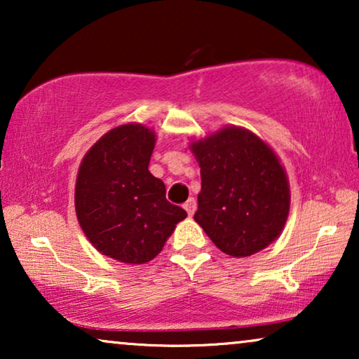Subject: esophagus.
Masks as SVG:
<instances>
[{"label": "esophagus", "mask_w": 359, "mask_h": 359, "mask_svg": "<svg viewBox=\"0 0 359 359\" xmlns=\"http://www.w3.org/2000/svg\"><path fill=\"white\" fill-rule=\"evenodd\" d=\"M183 208L186 209V212H188V215H193L194 210H196V201H194V198H189L188 201H186Z\"/></svg>", "instance_id": "1"}]
</instances>
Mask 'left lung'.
<instances>
[{
	"mask_svg": "<svg viewBox=\"0 0 359 359\" xmlns=\"http://www.w3.org/2000/svg\"><path fill=\"white\" fill-rule=\"evenodd\" d=\"M189 149L201 166L194 220L220 252L245 258L283 233L291 189L279 156L252 130L225 126Z\"/></svg>",
	"mask_w": 359,
	"mask_h": 359,
	"instance_id": "obj_1",
	"label": "left lung"
}]
</instances>
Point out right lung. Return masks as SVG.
I'll return each instance as SVG.
<instances>
[{"label": "right lung", "instance_id": "add662e5", "mask_svg": "<svg viewBox=\"0 0 359 359\" xmlns=\"http://www.w3.org/2000/svg\"><path fill=\"white\" fill-rule=\"evenodd\" d=\"M156 134L137 122L106 132L83 156L75 210L97 252L126 264H144L165 247L186 210L165 198L163 181L149 171Z\"/></svg>", "mask_w": 359, "mask_h": 359}]
</instances>
